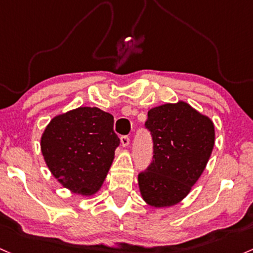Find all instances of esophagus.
I'll list each match as a JSON object with an SVG mask.
<instances>
[{"label": "esophagus", "instance_id": "34e87169", "mask_svg": "<svg viewBox=\"0 0 253 253\" xmlns=\"http://www.w3.org/2000/svg\"><path fill=\"white\" fill-rule=\"evenodd\" d=\"M120 140H121V145L124 146V148H127V146L129 145V138L127 137V135H124V137H121Z\"/></svg>", "mask_w": 253, "mask_h": 253}]
</instances>
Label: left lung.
<instances>
[{"label": "left lung", "mask_w": 253, "mask_h": 253, "mask_svg": "<svg viewBox=\"0 0 253 253\" xmlns=\"http://www.w3.org/2000/svg\"><path fill=\"white\" fill-rule=\"evenodd\" d=\"M154 160L138 175L141 198L152 208L179 204L203 174L215 144V125L184 101L148 112Z\"/></svg>", "instance_id": "obj_1"}]
</instances>
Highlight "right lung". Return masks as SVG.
Instances as JSON below:
<instances>
[{"instance_id":"add662e5","label":"right lung","mask_w":253,"mask_h":253,"mask_svg":"<svg viewBox=\"0 0 253 253\" xmlns=\"http://www.w3.org/2000/svg\"><path fill=\"white\" fill-rule=\"evenodd\" d=\"M119 145L114 116L96 107L59 114L41 137V151L50 173L63 187L83 197L101 190Z\"/></svg>"}]
</instances>
